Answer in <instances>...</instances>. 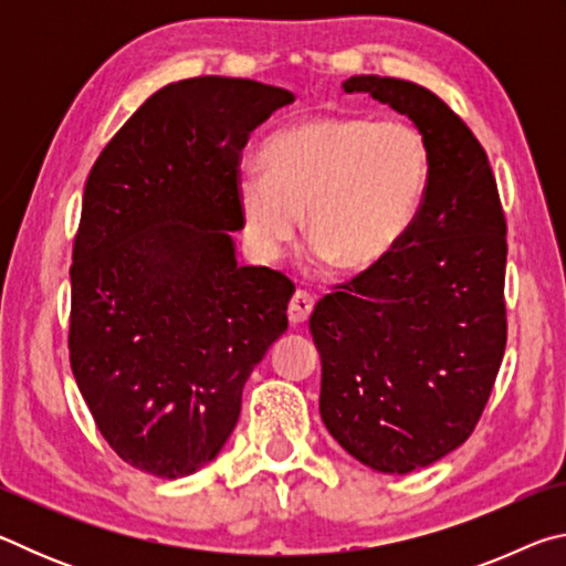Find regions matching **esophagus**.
<instances>
[{"label":"esophagus","mask_w":566,"mask_h":566,"mask_svg":"<svg viewBox=\"0 0 566 566\" xmlns=\"http://www.w3.org/2000/svg\"><path fill=\"white\" fill-rule=\"evenodd\" d=\"M312 310H314V300H312L310 294L300 290V292L292 296L290 306H286V314H290V322L292 324H304L306 319H310Z\"/></svg>","instance_id":"obj_1"}]
</instances>
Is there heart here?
<instances>
[{"label":"heart","mask_w":566,"mask_h":566,"mask_svg":"<svg viewBox=\"0 0 566 566\" xmlns=\"http://www.w3.org/2000/svg\"><path fill=\"white\" fill-rule=\"evenodd\" d=\"M264 171L234 179L244 242L274 262L302 229L319 256L361 274L385 264L424 205L432 157L407 122L327 114L272 134L260 151Z\"/></svg>","instance_id":"obj_1"}]
</instances>
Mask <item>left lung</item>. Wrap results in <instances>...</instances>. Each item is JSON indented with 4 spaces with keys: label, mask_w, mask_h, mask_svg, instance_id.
<instances>
[{
    "label": "left lung",
    "mask_w": 566,
    "mask_h": 566,
    "mask_svg": "<svg viewBox=\"0 0 566 566\" xmlns=\"http://www.w3.org/2000/svg\"><path fill=\"white\" fill-rule=\"evenodd\" d=\"M342 90L405 114L432 157L405 242L310 319L324 427L361 464L407 474L464 444L490 399L506 344V222L482 145L437 94L377 74Z\"/></svg>",
    "instance_id": "1"
}]
</instances>
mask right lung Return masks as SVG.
Masks as SVG:
<instances>
[{
	"label": "right lung",
	"instance_id": "add662e5",
	"mask_svg": "<svg viewBox=\"0 0 566 566\" xmlns=\"http://www.w3.org/2000/svg\"><path fill=\"white\" fill-rule=\"evenodd\" d=\"M294 94L195 76L151 94L94 161L72 254L70 361L102 437L142 472L189 476L234 432L294 284L239 266V151Z\"/></svg>",
	"mask_w": 566,
	"mask_h": 566
}]
</instances>
